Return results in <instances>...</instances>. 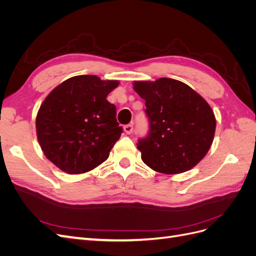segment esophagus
Here are the masks:
<instances>
[{
    "label": "esophagus",
    "instance_id": "1",
    "mask_svg": "<svg viewBox=\"0 0 256 256\" xmlns=\"http://www.w3.org/2000/svg\"><path fill=\"white\" fill-rule=\"evenodd\" d=\"M124 131H125L127 134H132V131H134V125H132V124H129V125H126L125 127H124Z\"/></svg>",
    "mask_w": 256,
    "mask_h": 256
}]
</instances>
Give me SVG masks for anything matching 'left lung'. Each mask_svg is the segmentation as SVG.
<instances>
[{
  "mask_svg": "<svg viewBox=\"0 0 256 256\" xmlns=\"http://www.w3.org/2000/svg\"><path fill=\"white\" fill-rule=\"evenodd\" d=\"M134 90L145 100L150 120L148 134L136 146L144 164L170 175L194 168L214 141L216 118L210 106L189 85L174 79L134 81Z\"/></svg>",
  "mask_w": 256,
  "mask_h": 256,
  "instance_id": "left-lung-1",
  "label": "left lung"
}]
</instances>
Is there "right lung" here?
I'll return each instance as SVG.
<instances>
[{
    "mask_svg": "<svg viewBox=\"0 0 256 256\" xmlns=\"http://www.w3.org/2000/svg\"><path fill=\"white\" fill-rule=\"evenodd\" d=\"M118 84L97 76H76L44 100L36 116L37 138L44 156L62 171L88 172L109 157L122 128L106 96Z\"/></svg>",
    "mask_w": 256,
    "mask_h": 256,
    "instance_id": "add662e5",
    "label": "right lung"
}]
</instances>
